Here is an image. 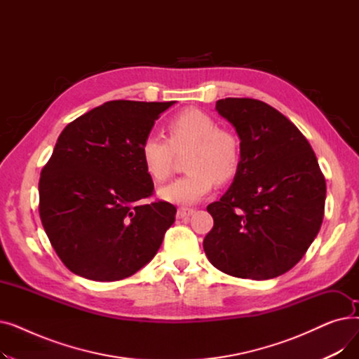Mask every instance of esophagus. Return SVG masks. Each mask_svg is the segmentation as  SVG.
Returning <instances> with one entry per match:
<instances>
[{"instance_id":"esophagus-1","label":"esophagus","mask_w":359,"mask_h":359,"mask_svg":"<svg viewBox=\"0 0 359 359\" xmlns=\"http://www.w3.org/2000/svg\"><path fill=\"white\" fill-rule=\"evenodd\" d=\"M194 212H195V210H192V208H179L177 210V217L179 218H189Z\"/></svg>"}]
</instances>
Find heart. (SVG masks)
<instances>
[{"label": "heart", "instance_id": "obj_1", "mask_svg": "<svg viewBox=\"0 0 359 359\" xmlns=\"http://www.w3.org/2000/svg\"><path fill=\"white\" fill-rule=\"evenodd\" d=\"M170 141L149 134L144 138L140 154L145 172L163 182L172 172L176 151L191 148L186 156L189 173L175 179L157 191L160 199L176 205H194L202 201L215 182L234 177L240 163L238 140L218 122L198 109H186L168 122Z\"/></svg>", "mask_w": 359, "mask_h": 359}]
</instances>
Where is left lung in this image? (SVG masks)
Masks as SVG:
<instances>
[{
    "mask_svg": "<svg viewBox=\"0 0 359 359\" xmlns=\"http://www.w3.org/2000/svg\"><path fill=\"white\" fill-rule=\"evenodd\" d=\"M215 110L240 138V163L229 191L206 210L214 227L203 240L221 272L265 280L288 272L316 238L326 180L311 145L272 106L221 99Z\"/></svg>",
    "mask_w": 359,
    "mask_h": 359,
    "instance_id": "8db88e82",
    "label": "left lung"
}]
</instances>
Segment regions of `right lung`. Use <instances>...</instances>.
Here are the masks:
<instances>
[{
    "instance_id": "obj_1",
    "label": "right lung",
    "mask_w": 359,
    "mask_h": 359,
    "mask_svg": "<svg viewBox=\"0 0 359 359\" xmlns=\"http://www.w3.org/2000/svg\"><path fill=\"white\" fill-rule=\"evenodd\" d=\"M176 102L115 100L65 126L39 180V214L64 265L83 278L119 280L157 255L175 205L154 191L140 147Z\"/></svg>"
}]
</instances>
